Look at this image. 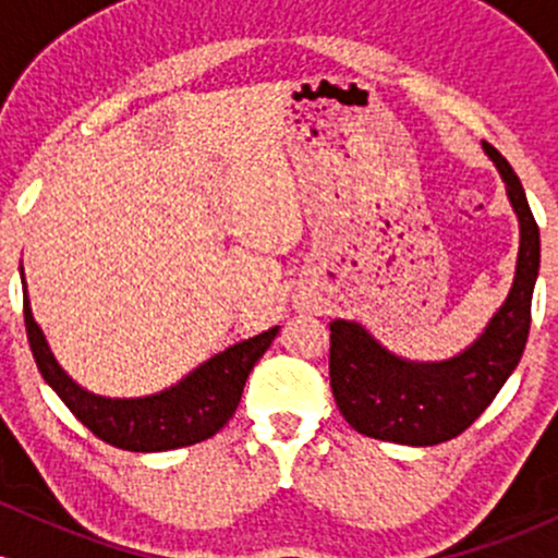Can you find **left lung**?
Masks as SVG:
<instances>
[{
	"instance_id": "8db88e82",
	"label": "left lung",
	"mask_w": 558,
	"mask_h": 558,
	"mask_svg": "<svg viewBox=\"0 0 558 558\" xmlns=\"http://www.w3.org/2000/svg\"><path fill=\"white\" fill-rule=\"evenodd\" d=\"M520 220L514 283L483 332L451 360L412 362L393 354L351 319L330 323V388L356 433L403 446L457 438L488 409L522 360L530 304L541 270V230L511 165L483 141Z\"/></svg>"
}]
</instances>
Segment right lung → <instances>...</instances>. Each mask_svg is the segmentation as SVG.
Here are the masks:
<instances>
[{
	"instance_id": "obj_1",
	"label": "right lung",
	"mask_w": 558,
	"mask_h": 558,
	"mask_svg": "<svg viewBox=\"0 0 558 558\" xmlns=\"http://www.w3.org/2000/svg\"><path fill=\"white\" fill-rule=\"evenodd\" d=\"M21 283L25 332H28L38 373L96 438L114 448H123V451H172V448L194 446L198 440L213 438L233 417L248 373L259 362V356L270 349L272 338L280 330L275 325L259 336L228 345L226 351L202 362L175 386L159 390V393L136 396V399H110V396L92 393L78 386L60 367L49 349L47 336L38 328L34 312H31L23 267Z\"/></svg>"
}]
</instances>
